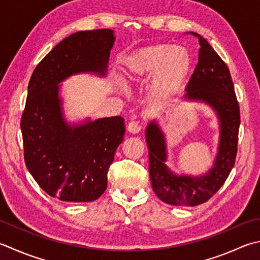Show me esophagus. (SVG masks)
I'll use <instances>...</instances> for the list:
<instances>
[{"label": "esophagus", "mask_w": 260, "mask_h": 260, "mask_svg": "<svg viewBox=\"0 0 260 260\" xmlns=\"http://www.w3.org/2000/svg\"><path fill=\"white\" fill-rule=\"evenodd\" d=\"M127 129H128L129 133H132V134H137L141 132L142 126L139 121L133 120V121H131V123H128V125H127Z\"/></svg>", "instance_id": "34e87169"}]
</instances>
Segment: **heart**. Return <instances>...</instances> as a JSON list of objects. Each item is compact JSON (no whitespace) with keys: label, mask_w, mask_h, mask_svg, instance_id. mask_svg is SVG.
Returning <instances> with one entry per match:
<instances>
[{"label":"heart","mask_w":260,"mask_h":260,"mask_svg":"<svg viewBox=\"0 0 260 260\" xmlns=\"http://www.w3.org/2000/svg\"><path fill=\"white\" fill-rule=\"evenodd\" d=\"M191 71V57L182 47L156 44L136 50L125 60V74L131 82L153 78V93L159 99L179 92Z\"/></svg>","instance_id":"obj_1"}]
</instances>
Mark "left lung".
<instances>
[{
    "mask_svg": "<svg viewBox=\"0 0 260 260\" xmlns=\"http://www.w3.org/2000/svg\"><path fill=\"white\" fill-rule=\"evenodd\" d=\"M191 34L198 38L201 48L185 96L204 101L218 115L221 136L214 166L201 177L176 176L166 166V141L160 127L151 121L145 132L152 188L161 201L179 206L203 204L224 184L236 162L240 126V109L229 68L205 38Z\"/></svg>",
    "mask_w": 260,
    "mask_h": 260,
    "instance_id": "8db88e82",
    "label": "left lung"
}]
</instances>
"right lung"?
<instances>
[{
	"instance_id": "obj_1",
	"label": "right lung",
	"mask_w": 260,
	"mask_h": 260,
	"mask_svg": "<svg viewBox=\"0 0 260 260\" xmlns=\"http://www.w3.org/2000/svg\"><path fill=\"white\" fill-rule=\"evenodd\" d=\"M115 42L111 29L72 34L45 56L32 72L20 127L28 170L49 196L92 202L107 188V172L125 133L121 117L70 126L58 99V83L81 72L106 75Z\"/></svg>"
}]
</instances>
